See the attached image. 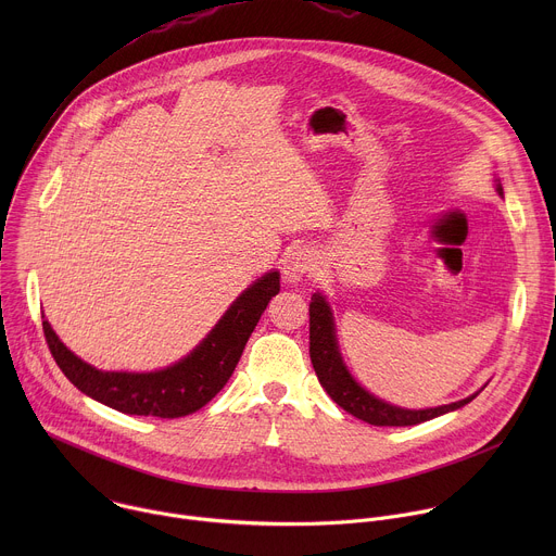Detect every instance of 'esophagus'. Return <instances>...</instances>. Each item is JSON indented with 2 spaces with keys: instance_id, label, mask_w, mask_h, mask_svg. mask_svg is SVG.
<instances>
[{
  "instance_id": "1",
  "label": "esophagus",
  "mask_w": 556,
  "mask_h": 556,
  "mask_svg": "<svg viewBox=\"0 0 556 556\" xmlns=\"http://www.w3.org/2000/svg\"><path fill=\"white\" fill-rule=\"evenodd\" d=\"M316 268V253L312 249L299 247L288 253L283 260V279L290 283L301 281L303 277H309V273Z\"/></svg>"
}]
</instances>
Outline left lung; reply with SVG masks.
Returning <instances> with one entry per match:
<instances>
[{"label": "left lung", "mask_w": 556, "mask_h": 556, "mask_svg": "<svg viewBox=\"0 0 556 556\" xmlns=\"http://www.w3.org/2000/svg\"><path fill=\"white\" fill-rule=\"evenodd\" d=\"M495 191L504 195L500 178H495ZM309 358H312L316 378H319L330 399L339 407H343L348 414L374 427H412V425L433 420L448 412L462 409L484 389L482 387L480 391L470 393L468 399H462L457 403L429 407V409H405L378 399V395L367 391L348 369L339 350L334 314L324 292H314L309 301Z\"/></svg>", "instance_id": "1"}]
</instances>
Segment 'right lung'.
<instances>
[{
	"label": "right lung",
	"instance_id": "1",
	"mask_svg": "<svg viewBox=\"0 0 556 556\" xmlns=\"http://www.w3.org/2000/svg\"><path fill=\"white\" fill-rule=\"evenodd\" d=\"M277 292L279 270L262 275L228 305L213 330L185 358L155 371H103L70 352L46 319L43 334L61 371L90 399L129 416L182 418L202 409L228 382Z\"/></svg>",
	"mask_w": 556,
	"mask_h": 556
}]
</instances>
